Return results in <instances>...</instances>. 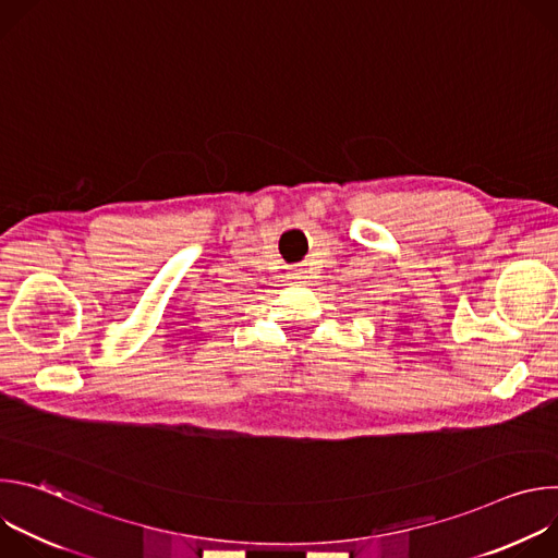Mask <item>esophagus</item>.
Masks as SVG:
<instances>
[{
	"mask_svg": "<svg viewBox=\"0 0 558 558\" xmlns=\"http://www.w3.org/2000/svg\"><path fill=\"white\" fill-rule=\"evenodd\" d=\"M295 280H302L304 278V271L302 269H293V274H291Z\"/></svg>",
	"mask_w": 558,
	"mask_h": 558,
	"instance_id": "1",
	"label": "esophagus"
}]
</instances>
